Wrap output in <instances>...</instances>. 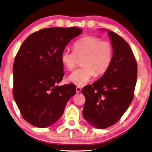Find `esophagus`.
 Here are the masks:
<instances>
[{"instance_id":"obj_1","label":"esophagus","mask_w":152,"mask_h":152,"mask_svg":"<svg viewBox=\"0 0 152 152\" xmlns=\"http://www.w3.org/2000/svg\"><path fill=\"white\" fill-rule=\"evenodd\" d=\"M81 87H79V86H78V87H76V93H80V91H81Z\"/></svg>"}]
</instances>
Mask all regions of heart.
Masks as SVG:
<instances>
[{
  "label": "heart",
  "mask_w": 152,
  "mask_h": 152,
  "mask_svg": "<svg viewBox=\"0 0 152 152\" xmlns=\"http://www.w3.org/2000/svg\"><path fill=\"white\" fill-rule=\"evenodd\" d=\"M113 56V47L108 41L96 36H85L74 44V50L65 49L61 54V61L72 71L76 67L79 58H83V67L77 69L68 77L69 82L83 86L95 75H102L109 69Z\"/></svg>",
  "instance_id": "1"
}]
</instances>
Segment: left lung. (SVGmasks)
I'll list each match as a JSON object with an SVG mask.
<instances>
[{"mask_svg":"<svg viewBox=\"0 0 152 152\" xmlns=\"http://www.w3.org/2000/svg\"><path fill=\"white\" fill-rule=\"evenodd\" d=\"M108 35L113 47L111 65L99 80L82 89L84 118L99 129L121 119L134 98L137 80V63L130 46L117 33L108 31Z\"/></svg>","mask_w":152,"mask_h":152,"instance_id":"obj_1","label":"left lung"}]
</instances>
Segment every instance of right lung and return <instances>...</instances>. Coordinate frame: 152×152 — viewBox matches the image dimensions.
Instances as JSON below:
<instances>
[{
  "label": "right lung",
  "instance_id": "add662e5",
  "mask_svg": "<svg viewBox=\"0 0 152 152\" xmlns=\"http://www.w3.org/2000/svg\"><path fill=\"white\" fill-rule=\"evenodd\" d=\"M76 27L41 29L20 46L13 66V96L23 118L31 125L46 128L62 116L76 86H56L64 76L61 54L82 33Z\"/></svg>",
  "mask_w": 152,
  "mask_h": 152
}]
</instances>
